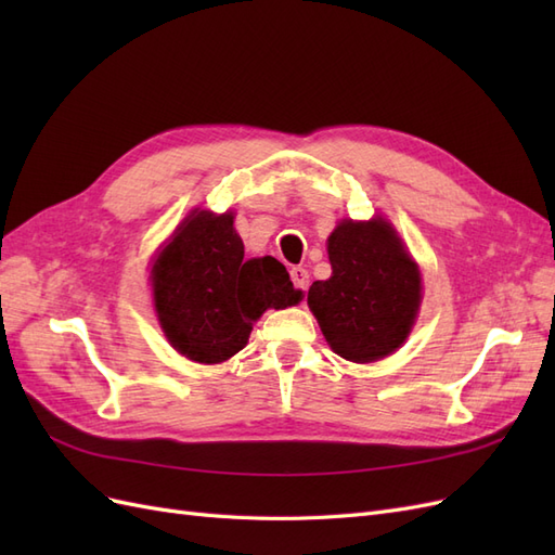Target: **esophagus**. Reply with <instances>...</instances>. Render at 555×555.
I'll list each match as a JSON object with an SVG mask.
<instances>
[{"label": "esophagus", "instance_id": "obj_1", "mask_svg": "<svg viewBox=\"0 0 555 555\" xmlns=\"http://www.w3.org/2000/svg\"><path fill=\"white\" fill-rule=\"evenodd\" d=\"M289 275H292V282H294V287H296L298 292H308L310 275H308V271H306L304 266H294L292 271H289Z\"/></svg>", "mask_w": 555, "mask_h": 555}]
</instances>
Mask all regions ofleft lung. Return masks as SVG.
<instances>
[{
    "label": "left lung",
    "instance_id": "1",
    "mask_svg": "<svg viewBox=\"0 0 555 555\" xmlns=\"http://www.w3.org/2000/svg\"><path fill=\"white\" fill-rule=\"evenodd\" d=\"M333 273L317 280L308 306L335 354L373 363L408 340L422 306V273L398 231L373 217L343 220L328 236Z\"/></svg>",
    "mask_w": 555,
    "mask_h": 555
}]
</instances>
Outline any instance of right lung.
Masks as SVG:
<instances>
[{"label":"right lung","mask_w":555,"mask_h":555,"mask_svg":"<svg viewBox=\"0 0 555 555\" xmlns=\"http://www.w3.org/2000/svg\"><path fill=\"white\" fill-rule=\"evenodd\" d=\"M150 280L166 340L196 363L238 354L268 308L284 310L304 298L278 259H245L233 212L198 208L155 257Z\"/></svg>","instance_id":"obj_1"}]
</instances>
